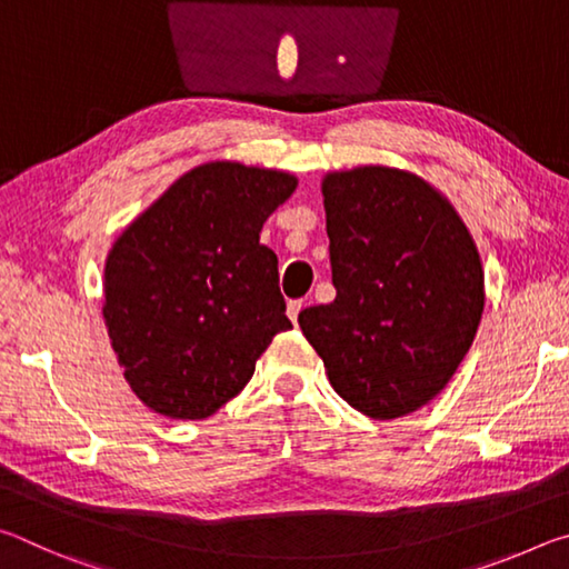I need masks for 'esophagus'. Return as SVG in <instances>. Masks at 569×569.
<instances>
[{
    "mask_svg": "<svg viewBox=\"0 0 569 569\" xmlns=\"http://www.w3.org/2000/svg\"><path fill=\"white\" fill-rule=\"evenodd\" d=\"M301 308H303V301H288V319H291L293 323L298 321V313H301Z\"/></svg>",
    "mask_w": 569,
    "mask_h": 569,
    "instance_id": "34e87169",
    "label": "esophagus"
}]
</instances>
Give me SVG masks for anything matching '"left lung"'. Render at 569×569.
<instances>
[{
    "instance_id": "left-lung-1",
    "label": "left lung",
    "mask_w": 569,
    "mask_h": 569,
    "mask_svg": "<svg viewBox=\"0 0 569 569\" xmlns=\"http://www.w3.org/2000/svg\"><path fill=\"white\" fill-rule=\"evenodd\" d=\"M336 298L298 313L331 387L366 417L421 409L455 377L485 311V271L455 206L413 172L323 178Z\"/></svg>"
}]
</instances>
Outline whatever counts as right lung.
Returning a JSON list of instances; mask_svg holds the SVG:
<instances>
[{
	"label": "right lung",
	"mask_w": 569,
	"mask_h": 569,
	"mask_svg": "<svg viewBox=\"0 0 569 569\" xmlns=\"http://www.w3.org/2000/svg\"><path fill=\"white\" fill-rule=\"evenodd\" d=\"M296 186L283 170L206 162L114 240L102 316L148 409L210 417L243 391L273 336L291 329L261 228Z\"/></svg>",
	"instance_id": "add662e5"
}]
</instances>
